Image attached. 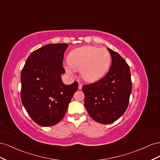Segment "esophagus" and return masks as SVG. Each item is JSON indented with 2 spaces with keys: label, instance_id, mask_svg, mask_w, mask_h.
I'll use <instances>...</instances> for the list:
<instances>
[{
  "label": "esophagus",
  "instance_id": "obj_1",
  "mask_svg": "<svg viewBox=\"0 0 160 160\" xmlns=\"http://www.w3.org/2000/svg\"><path fill=\"white\" fill-rule=\"evenodd\" d=\"M82 88V84L79 83V84H78V89H79V90H81Z\"/></svg>",
  "mask_w": 160,
  "mask_h": 160
}]
</instances>
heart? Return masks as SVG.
I'll return each instance as SVG.
<instances>
[{
    "instance_id": "obj_1",
    "label": "heart",
    "mask_w": 160,
    "mask_h": 160,
    "mask_svg": "<svg viewBox=\"0 0 160 160\" xmlns=\"http://www.w3.org/2000/svg\"><path fill=\"white\" fill-rule=\"evenodd\" d=\"M111 61V53L106 48L86 45L70 53L65 69L70 75L74 74L75 70H80L84 80L93 82L106 74Z\"/></svg>"
}]
</instances>
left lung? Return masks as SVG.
<instances>
[{"label":"left lung","mask_w":160,"mask_h":160,"mask_svg":"<svg viewBox=\"0 0 160 160\" xmlns=\"http://www.w3.org/2000/svg\"><path fill=\"white\" fill-rule=\"evenodd\" d=\"M108 50L112 63L107 74L96 82L82 86L86 111L102 124L115 122L125 113L132 90L129 65L118 53Z\"/></svg>","instance_id":"8db88e82"}]
</instances>
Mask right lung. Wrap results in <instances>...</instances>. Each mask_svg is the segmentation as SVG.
<instances>
[{
    "label": "right lung",
    "instance_id": "add662e5",
    "mask_svg": "<svg viewBox=\"0 0 160 160\" xmlns=\"http://www.w3.org/2000/svg\"><path fill=\"white\" fill-rule=\"evenodd\" d=\"M66 43L48 44L32 52L21 75V98L30 117L37 124L50 127L64 117L78 82H62Z\"/></svg>",
    "mask_w": 160,
    "mask_h": 160
}]
</instances>
